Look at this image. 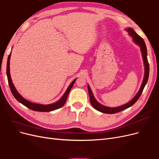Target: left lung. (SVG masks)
<instances>
[{"label": "left lung", "mask_w": 159, "mask_h": 159, "mask_svg": "<svg viewBox=\"0 0 159 159\" xmlns=\"http://www.w3.org/2000/svg\"><path fill=\"white\" fill-rule=\"evenodd\" d=\"M126 30L129 33V36L133 38V40L141 48L144 65H145V75H144V78L143 80L141 88H140V89H139L138 93L136 94V95L134 96V97L131 101H130L129 103L125 104L123 105H121V106H119V107H109L104 106V105L100 104L94 98L92 91H91L89 86L88 85V92H89V99H90L91 104L92 105L93 108H95L96 110H98V111H99L102 112V113H108V114H113L115 113H118V112L121 111L132 106V105L139 99V98H140V96L144 89V88H145V86L146 84L147 83V81L148 79L149 64H148V60H147V50L145 43V42H144L143 38L140 36H139L135 32V31L133 29V28H127Z\"/></svg>", "instance_id": "obj_1"}]
</instances>
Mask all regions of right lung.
I'll return each instance as SVG.
<instances>
[{
	"label": "right lung",
	"mask_w": 159,
	"mask_h": 159,
	"mask_svg": "<svg viewBox=\"0 0 159 159\" xmlns=\"http://www.w3.org/2000/svg\"><path fill=\"white\" fill-rule=\"evenodd\" d=\"M11 53H10L8 57V60H7V78L9 86H10V89L14 97L18 101V102L22 103V105H25L26 107L29 108L33 111H40V112H49L52 111H54L56 109H59L63 105L65 104L67 98H68V95L69 94V92L70 91L71 89L73 87V85L75 83L76 79H75L73 81H72L71 84L69 85V87L66 91L64 95L62 96L61 98L57 101V102L48 105H42V104H38L35 103H32L29 102V101L26 100V99L24 98L23 97L20 95L17 90L16 89L15 87H14V84H12V81L11 78V74H10V59H11Z\"/></svg>",
	"instance_id": "obj_1"
}]
</instances>
